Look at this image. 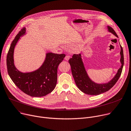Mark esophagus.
I'll use <instances>...</instances> for the list:
<instances>
[{
	"label": "esophagus",
	"mask_w": 131,
	"mask_h": 131,
	"mask_svg": "<svg viewBox=\"0 0 131 131\" xmlns=\"http://www.w3.org/2000/svg\"><path fill=\"white\" fill-rule=\"evenodd\" d=\"M70 56H66V57H65V58H64V59H65V60H67V61H68V60H69V59H70Z\"/></svg>",
	"instance_id": "1"
}]
</instances>
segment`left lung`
<instances>
[{
	"label": "left lung",
	"instance_id": "8db88e82",
	"mask_svg": "<svg viewBox=\"0 0 131 131\" xmlns=\"http://www.w3.org/2000/svg\"><path fill=\"white\" fill-rule=\"evenodd\" d=\"M108 30L118 37L114 30L110 26L107 27ZM121 47V62L122 66L118 70L115 76L110 82L104 84H97L93 82L88 77L85 70L81 54H74L70 58L69 62L71 66L72 74L78 88L83 93L92 95H99L104 93L111 89L116 83L121 74L124 65V55L122 46Z\"/></svg>",
	"mask_w": 131,
	"mask_h": 131
}]
</instances>
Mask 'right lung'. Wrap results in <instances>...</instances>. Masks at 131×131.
Segmentation results:
<instances>
[{"label": "right lung", "mask_w": 131, "mask_h": 131, "mask_svg": "<svg viewBox=\"0 0 131 131\" xmlns=\"http://www.w3.org/2000/svg\"><path fill=\"white\" fill-rule=\"evenodd\" d=\"M26 28L19 32L12 42L7 56V71L16 85L25 93L34 97H41L51 93L57 82V71L65 54L48 53L45 62L39 69L32 72L22 73L14 63V51L20 37L25 34Z\"/></svg>", "instance_id": "add662e5"}]
</instances>
